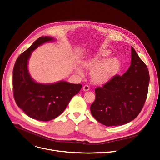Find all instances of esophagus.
<instances>
[{
	"mask_svg": "<svg viewBox=\"0 0 160 160\" xmlns=\"http://www.w3.org/2000/svg\"><path fill=\"white\" fill-rule=\"evenodd\" d=\"M83 90L85 92H87V91H89V86L88 85H85L84 87H83Z\"/></svg>",
	"mask_w": 160,
	"mask_h": 160,
	"instance_id": "esophagus-1",
	"label": "esophagus"
}]
</instances>
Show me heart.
Here are the masks:
<instances>
[{
	"mask_svg": "<svg viewBox=\"0 0 160 160\" xmlns=\"http://www.w3.org/2000/svg\"><path fill=\"white\" fill-rule=\"evenodd\" d=\"M110 53L108 51H102L97 56L85 63V66L92 70V76L94 82L102 84L107 82L115 76L120 68V62L118 59H109ZM77 72L82 74L80 68H76Z\"/></svg>",
	"mask_w": 160,
	"mask_h": 160,
	"instance_id": "1",
	"label": "heart"
}]
</instances>
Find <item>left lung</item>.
Returning <instances> with one entry per match:
<instances>
[{"label": "left lung", "mask_w": 160, "mask_h": 160, "mask_svg": "<svg viewBox=\"0 0 160 160\" xmlns=\"http://www.w3.org/2000/svg\"><path fill=\"white\" fill-rule=\"evenodd\" d=\"M149 81L147 65L131 47L128 70L95 89V100L90 107L92 116L106 126H122L133 120L147 99Z\"/></svg>", "instance_id": "obj_1"}]
</instances>
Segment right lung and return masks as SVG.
Wrapping results in <instances>:
<instances>
[{
	"label": "right lung",
	"mask_w": 160,
	"mask_h": 160,
	"mask_svg": "<svg viewBox=\"0 0 160 160\" xmlns=\"http://www.w3.org/2000/svg\"><path fill=\"white\" fill-rule=\"evenodd\" d=\"M50 37H41L18 58L13 70V97L18 106L31 118L47 122L63 113L72 97L79 93L80 84L59 81L53 84H40L34 81L28 71L32 52L48 42Z\"/></svg>",
	"instance_id": "add662e5"
}]
</instances>
